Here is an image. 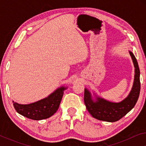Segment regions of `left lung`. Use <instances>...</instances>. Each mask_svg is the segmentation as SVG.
<instances>
[{"instance_id": "left-lung-1", "label": "left lung", "mask_w": 146, "mask_h": 146, "mask_svg": "<svg viewBox=\"0 0 146 146\" xmlns=\"http://www.w3.org/2000/svg\"><path fill=\"white\" fill-rule=\"evenodd\" d=\"M135 68V75L131 90L127 98L120 102H111L97 96L94 94L95 100L88 90L84 89V104L86 109L93 117L102 121L114 122L126 115L135 106L140 92V72L135 56L129 51Z\"/></svg>"}]
</instances>
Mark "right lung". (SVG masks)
<instances>
[{
  "mask_svg": "<svg viewBox=\"0 0 146 146\" xmlns=\"http://www.w3.org/2000/svg\"><path fill=\"white\" fill-rule=\"evenodd\" d=\"M66 87L62 86L45 98L30 104H20L14 102L16 111L27 118L40 120L48 118L56 112Z\"/></svg>",
  "mask_w": 146,
  "mask_h": 146,
  "instance_id": "1",
  "label": "right lung"
}]
</instances>
